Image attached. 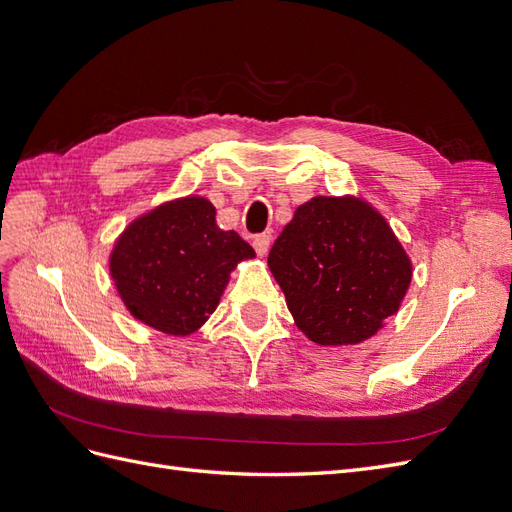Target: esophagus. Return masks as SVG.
Segmentation results:
<instances>
[{
	"label": "esophagus",
	"mask_w": 512,
	"mask_h": 512,
	"mask_svg": "<svg viewBox=\"0 0 512 512\" xmlns=\"http://www.w3.org/2000/svg\"><path fill=\"white\" fill-rule=\"evenodd\" d=\"M271 235H258L256 239H254V250H256V254L260 256V258H265L267 254H269V247H271Z\"/></svg>",
	"instance_id": "obj_1"
}]
</instances>
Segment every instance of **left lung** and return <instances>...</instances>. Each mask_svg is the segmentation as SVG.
Returning <instances> with one entry per match:
<instances>
[{
	"mask_svg": "<svg viewBox=\"0 0 512 512\" xmlns=\"http://www.w3.org/2000/svg\"><path fill=\"white\" fill-rule=\"evenodd\" d=\"M267 262L294 324L318 346L374 337L412 282V260L391 224L352 194L299 205Z\"/></svg>",
	"mask_w": 512,
	"mask_h": 512,
	"instance_id": "8db88e82",
	"label": "left lung"
}]
</instances>
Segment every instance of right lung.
Returning a JSON list of instances; mask_svg holds the SVG:
<instances>
[{
  "mask_svg": "<svg viewBox=\"0 0 512 512\" xmlns=\"http://www.w3.org/2000/svg\"><path fill=\"white\" fill-rule=\"evenodd\" d=\"M256 254L215 222L211 200L170 198L136 215L108 254V275L132 318L164 335L196 333L220 305L230 273Z\"/></svg>",
  "mask_w": 512,
  "mask_h": 512,
  "instance_id": "add662e5",
  "label": "right lung"
}]
</instances>
